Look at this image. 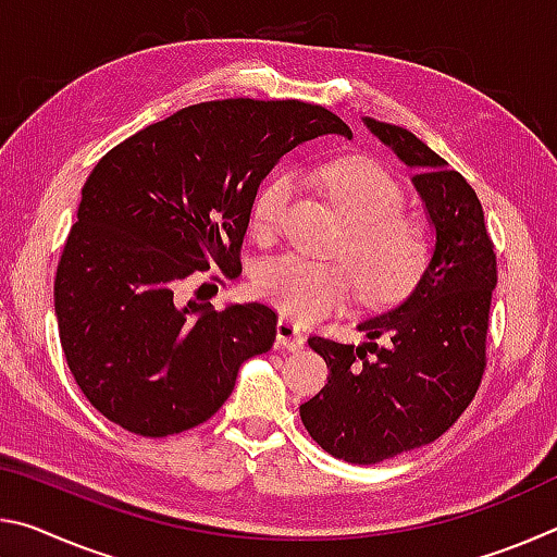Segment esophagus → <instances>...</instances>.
I'll list each match as a JSON object with an SVG mask.
<instances>
[{
  "label": "esophagus",
  "mask_w": 557,
  "mask_h": 557,
  "mask_svg": "<svg viewBox=\"0 0 557 557\" xmlns=\"http://www.w3.org/2000/svg\"><path fill=\"white\" fill-rule=\"evenodd\" d=\"M275 332H277V346L280 348H287V351H299V348L305 346V334L299 332L297 324L287 322V319H280Z\"/></svg>",
  "instance_id": "obj_1"
}]
</instances>
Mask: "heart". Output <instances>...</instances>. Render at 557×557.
I'll use <instances>...</instances> for the list:
<instances>
[{
	"label": "heart",
	"mask_w": 557,
	"mask_h": 557,
	"mask_svg": "<svg viewBox=\"0 0 557 557\" xmlns=\"http://www.w3.org/2000/svg\"><path fill=\"white\" fill-rule=\"evenodd\" d=\"M322 184L346 223L338 252L346 260H317L280 252L260 262L258 295L295 322H314L351 299L356 285L371 301L408 292L428 262L430 243L418 223L405 219V199L395 178L369 159H342L322 169ZM295 194L292 176H270L256 199V231L270 235Z\"/></svg>",
	"instance_id": "heart-1"
}]
</instances>
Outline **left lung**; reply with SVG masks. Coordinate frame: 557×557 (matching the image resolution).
<instances>
[{
    "mask_svg": "<svg viewBox=\"0 0 557 557\" xmlns=\"http://www.w3.org/2000/svg\"><path fill=\"white\" fill-rule=\"evenodd\" d=\"M410 169L432 228L430 256L398 305L356 324L361 344L322 336L329 383L299 405L319 447L348 465H379L447 432L484 373L496 256L474 188L412 132L361 117Z\"/></svg>",
    "mask_w": 557,
    "mask_h": 557,
    "instance_id": "obj_1",
    "label": "left lung"
}]
</instances>
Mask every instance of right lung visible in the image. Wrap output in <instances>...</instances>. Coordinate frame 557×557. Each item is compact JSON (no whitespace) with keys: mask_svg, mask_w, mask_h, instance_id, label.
Wrapping results in <instances>:
<instances>
[{"mask_svg":"<svg viewBox=\"0 0 557 557\" xmlns=\"http://www.w3.org/2000/svg\"><path fill=\"white\" fill-rule=\"evenodd\" d=\"M348 137L334 112L299 100H213L154 122L92 169L63 245L53 307L83 395L143 437L201 425L240 366L270 351L277 317L260 301H178L196 270L240 275L256 194L292 149Z\"/></svg>","mask_w":557,"mask_h":557,"instance_id":"add662e5","label":"right lung"}]
</instances>
